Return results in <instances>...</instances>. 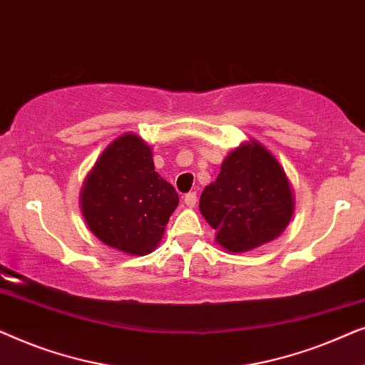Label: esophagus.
I'll return each mask as SVG.
<instances>
[{
  "label": "esophagus",
  "instance_id": "1",
  "mask_svg": "<svg viewBox=\"0 0 365 365\" xmlns=\"http://www.w3.org/2000/svg\"><path fill=\"white\" fill-rule=\"evenodd\" d=\"M196 202H197L196 192H189V194H186V196H184V204H186L187 207H194V206H196Z\"/></svg>",
  "mask_w": 365,
  "mask_h": 365
}]
</instances>
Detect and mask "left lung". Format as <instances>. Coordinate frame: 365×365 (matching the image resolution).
I'll use <instances>...</instances> for the list:
<instances>
[{"instance_id":"left-lung-1","label":"left lung","mask_w":365,"mask_h":365,"mask_svg":"<svg viewBox=\"0 0 365 365\" xmlns=\"http://www.w3.org/2000/svg\"><path fill=\"white\" fill-rule=\"evenodd\" d=\"M294 207L296 196L282 164L257 139L224 158L221 173L199 201L216 242L229 254L252 251L281 236Z\"/></svg>"}]
</instances>
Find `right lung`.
Wrapping results in <instances>:
<instances>
[{
	"label": "right lung",
	"mask_w": 365,
	"mask_h": 365,
	"mask_svg": "<svg viewBox=\"0 0 365 365\" xmlns=\"http://www.w3.org/2000/svg\"><path fill=\"white\" fill-rule=\"evenodd\" d=\"M79 204L89 231L103 244L129 256H146L161 242L179 196L154 171L151 146L126 133L108 144L94 163Z\"/></svg>",
	"instance_id": "right-lung-1"
}]
</instances>
